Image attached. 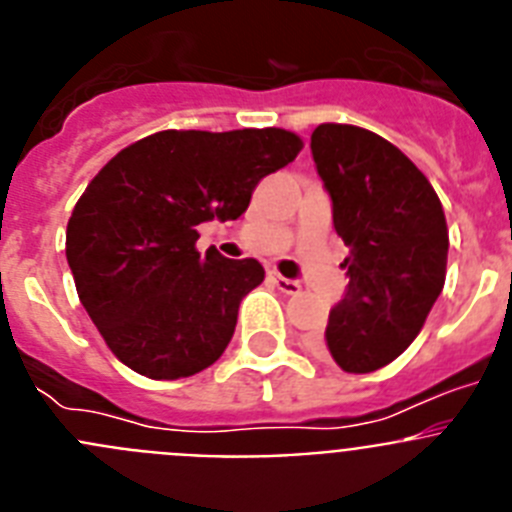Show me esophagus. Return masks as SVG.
I'll return each mask as SVG.
<instances>
[{
  "label": "esophagus",
  "mask_w": 512,
  "mask_h": 512,
  "mask_svg": "<svg viewBox=\"0 0 512 512\" xmlns=\"http://www.w3.org/2000/svg\"><path fill=\"white\" fill-rule=\"evenodd\" d=\"M274 284L282 289L284 295H297V292L302 289V284L297 282V279H287V277H282V274H274Z\"/></svg>",
  "instance_id": "1"
}]
</instances>
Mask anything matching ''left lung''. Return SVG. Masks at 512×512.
I'll list each match as a JSON object with an SVG mask.
<instances>
[{
  "instance_id": "8db88e82",
  "label": "left lung",
  "mask_w": 512,
  "mask_h": 512,
  "mask_svg": "<svg viewBox=\"0 0 512 512\" xmlns=\"http://www.w3.org/2000/svg\"><path fill=\"white\" fill-rule=\"evenodd\" d=\"M310 148L348 246L346 295L312 348L348 374L377 372L413 343L446 282L441 200L423 171L372 130L325 122Z\"/></svg>"
}]
</instances>
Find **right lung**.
<instances>
[{
  "instance_id": "obj_1",
  "label": "right lung",
  "mask_w": 512,
  "mask_h": 512,
  "mask_svg": "<svg viewBox=\"0 0 512 512\" xmlns=\"http://www.w3.org/2000/svg\"><path fill=\"white\" fill-rule=\"evenodd\" d=\"M300 148L282 128L164 130L122 148L89 182L66 228V259L81 305L122 364L182 379L223 356L264 266L200 253L197 225L241 217L256 184Z\"/></svg>"
}]
</instances>
